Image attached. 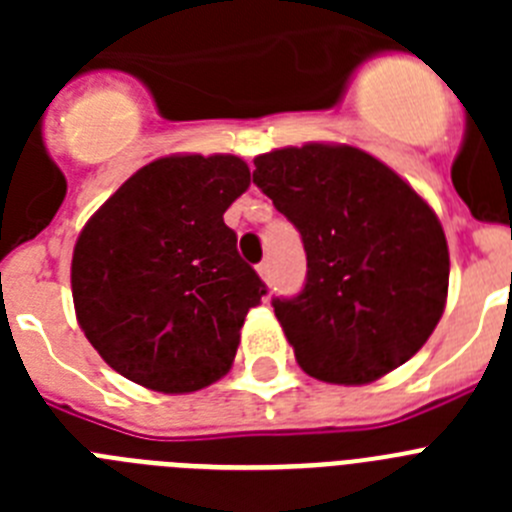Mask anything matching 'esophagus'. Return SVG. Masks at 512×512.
I'll use <instances>...</instances> for the list:
<instances>
[{"mask_svg": "<svg viewBox=\"0 0 512 512\" xmlns=\"http://www.w3.org/2000/svg\"><path fill=\"white\" fill-rule=\"evenodd\" d=\"M259 274H261V279H264L266 284L271 282V264H269V261H264V264H259Z\"/></svg>", "mask_w": 512, "mask_h": 512, "instance_id": "esophagus-1", "label": "esophagus"}]
</instances>
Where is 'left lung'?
<instances>
[{
  "mask_svg": "<svg viewBox=\"0 0 512 512\" xmlns=\"http://www.w3.org/2000/svg\"><path fill=\"white\" fill-rule=\"evenodd\" d=\"M253 164L307 253L300 295L271 300L297 364L320 382L369 384L418 354L449 292V246L428 202L354 146L307 143Z\"/></svg>",
  "mask_w": 512,
  "mask_h": 512,
  "instance_id": "left-lung-1",
  "label": "left lung"
}]
</instances>
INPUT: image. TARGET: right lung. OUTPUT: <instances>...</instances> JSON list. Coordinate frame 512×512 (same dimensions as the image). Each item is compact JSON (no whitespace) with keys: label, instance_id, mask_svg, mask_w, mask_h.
Wrapping results in <instances>:
<instances>
[{"label":"right lung","instance_id":"right-lung-1","mask_svg":"<svg viewBox=\"0 0 512 512\" xmlns=\"http://www.w3.org/2000/svg\"><path fill=\"white\" fill-rule=\"evenodd\" d=\"M238 156H166L135 171L74 248L76 318L107 364L148 390L197 392L228 374L266 284L223 215L248 189Z\"/></svg>","mask_w":512,"mask_h":512}]
</instances>
